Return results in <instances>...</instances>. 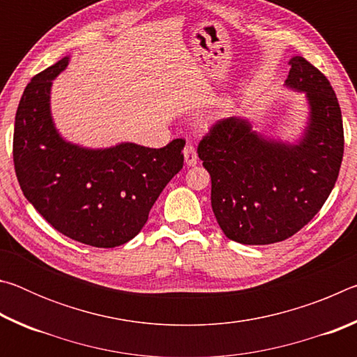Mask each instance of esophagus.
Returning <instances> with one entry per match:
<instances>
[{"instance_id": "1", "label": "esophagus", "mask_w": 357, "mask_h": 357, "mask_svg": "<svg viewBox=\"0 0 357 357\" xmlns=\"http://www.w3.org/2000/svg\"><path fill=\"white\" fill-rule=\"evenodd\" d=\"M184 162L187 167L197 165V153H195V148H193L192 144H187V146L184 148Z\"/></svg>"}]
</instances>
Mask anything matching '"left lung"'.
<instances>
[{
  "label": "left lung",
  "instance_id": "8db88e82",
  "mask_svg": "<svg viewBox=\"0 0 357 357\" xmlns=\"http://www.w3.org/2000/svg\"><path fill=\"white\" fill-rule=\"evenodd\" d=\"M289 66L285 86L304 93L309 107L298 138L266 137L247 118L233 116L198 144L217 223L241 244H273L298 233L328 200L342 165L343 123L334 89L302 56Z\"/></svg>",
  "mask_w": 357,
  "mask_h": 357
}]
</instances>
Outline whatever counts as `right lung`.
Instances as JSON below:
<instances>
[{"label": "right lung", "mask_w": 357, "mask_h": 357, "mask_svg": "<svg viewBox=\"0 0 357 357\" xmlns=\"http://www.w3.org/2000/svg\"><path fill=\"white\" fill-rule=\"evenodd\" d=\"M69 56L36 75L15 114L14 165L23 195L50 225L78 243L110 249L142 231L160 192L183 168L185 142L160 149L123 142L84 148L59 134L53 80Z\"/></svg>", "instance_id": "1"}]
</instances>
